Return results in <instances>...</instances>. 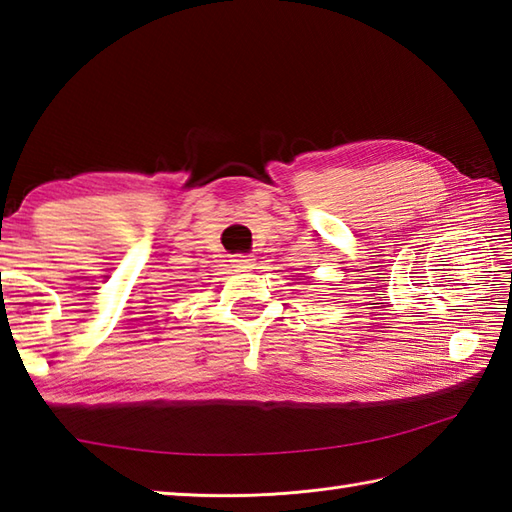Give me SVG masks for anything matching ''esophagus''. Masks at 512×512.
<instances>
[{
	"label": "esophagus",
	"instance_id": "esophagus-1",
	"mask_svg": "<svg viewBox=\"0 0 512 512\" xmlns=\"http://www.w3.org/2000/svg\"><path fill=\"white\" fill-rule=\"evenodd\" d=\"M231 264H233V268H237V270H250V268L255 266V259L250 257V255L239 253V255H233Z\"/></svg>",
	"mask_w": 512,
	"mask_h": 512
}]
</instances>
